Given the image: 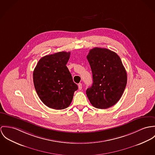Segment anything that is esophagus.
Here are the masks:
<instances>
[{
	"mask_svg": "<svg viewBox=\"0 0 155 155\" xmlns=\"http://www.w3.org/2000/svg\"><path fill=\"white\" fill-rule=\"evenodd\" d=\"M78 86V89L79 90H81L82 89V84L81 83H79Z\"/></svg>",
	"mask_w": 155,
	"mask_h": 155,
	"instance_id": "34e87169",
	"label": "esophagus"
}]
</instances>
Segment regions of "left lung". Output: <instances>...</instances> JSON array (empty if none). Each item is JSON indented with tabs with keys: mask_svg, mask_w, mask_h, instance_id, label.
I'll return each instance as SVG.
<instances>
[{
	"mask_svg": "<svg viewBox=\"0 0 155 155\" xmlns=\"http://www.w3.org/2000/svg\"><path fill=\"white\" fill-rule=\"evenodd\" d=\"M92 74L93 84L86 90L91 104L107 109L120 99L127 83V75L120 56L107 49L94 48L87 56Z\"/></svg>",
	"mask_w": 155,
	"mask_h": 155,
	"instance_id": "8db88e82",
	"label": "left lung"
}]
</instances>
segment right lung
I'll return each instance as SVG.
<instances>
[{
    "mask_svg": "<svg viewBox=\"0 0 155 155\" xmlns=\"http://www.w3.org/2000/svg\"><path fill=\"white\" fill-rule=\"evenodd\" d=\"M70 52H59L41 58L33 72L35 91L42 102L54 109H64L71 103L78 86L66 66Z\"/></svg>",
    "mask_w": 155,
    "mask_h": 155,
    "instance_id": "right-lung-1",
    "label": "right lung"
}]
</instances>
